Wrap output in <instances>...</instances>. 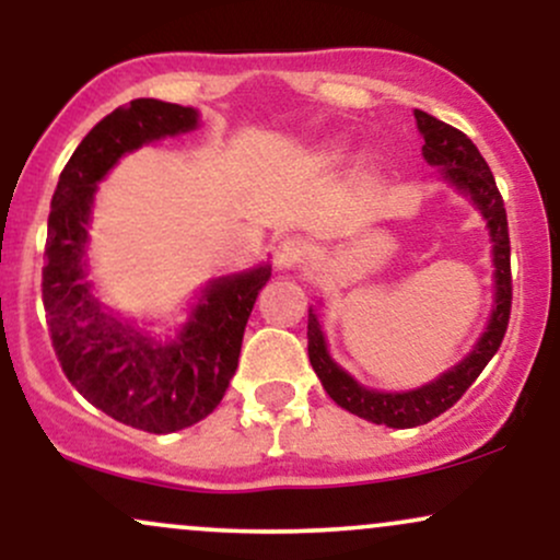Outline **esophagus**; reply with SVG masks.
<instances>
[{"label":"esophagus","mask_w":560,"mask_h":560,"mask_svg":"<svg viewBox=\"0 0 560 560\" xmlns=\"http://www.w3.org/2000/svg\"><path fill=\"white\" fill-rule=\"evenodd\" d=\"M302 240L298 236H284V240L276 242L273 247V262L279 268H298V262L302 260Z\"/></svg>","instance_id":"1"}]
</instances>
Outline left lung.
I'll return each mask as SVG.
<instances>
[{"label":"left lung","mask_w":560,"mask_h":560,"mask_svg":"<svg viewBox=\"0 0 560 560\" xmlns=\"http://www.w3.org/2000/svg\"><path fill=\"white\" fill-rule=\"evenodd\" d=\"M416 126L423 133V158L427 163L442 165V176L450 184L464 189L474 205L487 218V226L492 234V255H494V311L487 326L485 337L474 347L471 355L460 361L453 371L434 378L432 384H423L419 389L410 392H374L365 389L352 376H347L337 363L331 361L326 352L324 331L316 313H307V358H311L313 371H316L320 384H324L326 395L334 402L342 405L350 413L361 416V419L371 423H384L392 429H410L421 427V423L436 419L453 408L466 389L477 382V376L485 371V365L492 361L498 352L500 342H503L508 318H511V240H508V218L505 205L500 197L498 184L490 165L479 155L474 141L466 137L458 128L442 124V120L432 118V115L416 110Z\"/></svg>","instance_id":"8db88e82"}]
</instances>
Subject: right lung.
Instances as JSON below:
<instances>
[{
  "label": "right lung",
  "instance_id": "add662e5",
  "mask_svg": "<svg viewBox=\"0 0 560 560\" xmlns=\"http://www.w3.org/2000/svg\"><path fill=\"white\" fill-rule=\"evenodd\" d=\"M197 128L191 107L133 100L83 137L60 173L47 229L42 300L49 339L68 382L126 427L168 434L191 427L226 395L240 365L244 326L271 268L218 279L171 345L115 320L83 279V247L96 182L120 155Z\"/></svg>",
  "mask_w": 560,
  "mask_h": 560
}]
</instances>
